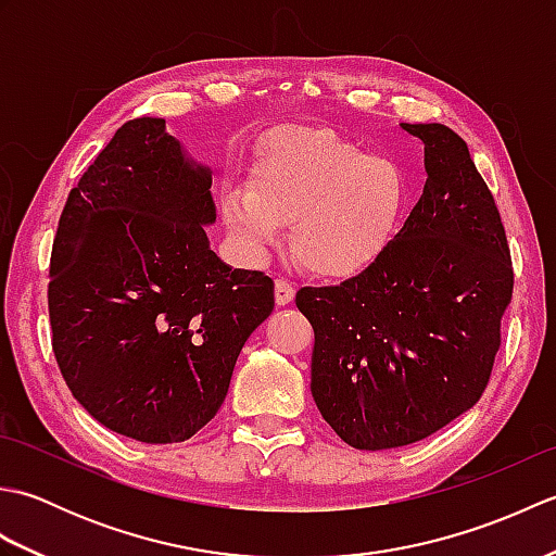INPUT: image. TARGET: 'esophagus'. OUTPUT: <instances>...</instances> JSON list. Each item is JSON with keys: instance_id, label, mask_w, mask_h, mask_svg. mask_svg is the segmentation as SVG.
I'll return each mask as SVG.
<instances>
[{"instance_id": "esophagus-1", "label": "esophagus", "mask_w": 556, "mask_h": 556, "mask_svg": "<svg viewBox=\"0 0 556 556\" xmlns=\"http://www.w3.org/2000/svg\"><path fill=\"white\" fill-rule=\"evenodd\" d=\"M293 296H296V289H293L291 281H287V279L275 281V303L277 305H289L293 301Z\"/></svg>"}]
</instances>
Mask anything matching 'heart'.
Masks as SVG:
<instances>
[{"label":"heart","mask_w":556,"mask_h":556,"mask_svg":"<svg viewBox=\"0 0 556 556\" xmlns=\"http://www.w3.org/2000/svg\"><path fill=\"white\" fill-rule=\"evenodd\" d=\"M408 176L389 157L323 128H291L255 164L251 188H229L222 215L248 251L260 253L289 225L291 253L313 275L351 279L394 241Z\"/></svg>","instance_id":"heart-1"}]
</instances>
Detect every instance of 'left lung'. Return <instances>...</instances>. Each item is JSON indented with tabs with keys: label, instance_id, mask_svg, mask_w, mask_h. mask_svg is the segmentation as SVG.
<instances>
[{
	"label": "left lung",
	"instance_id": "left-lung-1",
	"mask_svg": "<svg viewBox=\"0 0 556 556\" xmlns=\"http://www.w3.org/2000/svg\"><path fill=\"white\" fill-rule=\"evenodd\" d=\"M401 128L425 143L418 205L370 269L296 293L315 332V404L368 452L420 442L478 404L514 289L500 210L466 140L444 124Z\"/></svg>",
	"mask_w": 556,
	"mask_h": 556
}]
</instances>
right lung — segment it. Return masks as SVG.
<instances>
[{"mask_svg":"<svg viewBox=\"0 0 556 556\" xmlns=\"http://www.w3.org/2000/svg\"><path fill=\"white\" fill-rule=\"evenodd\" d=\"M212 172L164 119L126 122L68 193L50 260L52 349L71 394L146 444L193 437L275 308L263 271L210 248Z\"/></svg>","mask_w":556,"mask_h":556,"instance_id":"1","label":"right lung"}]
</instances>
